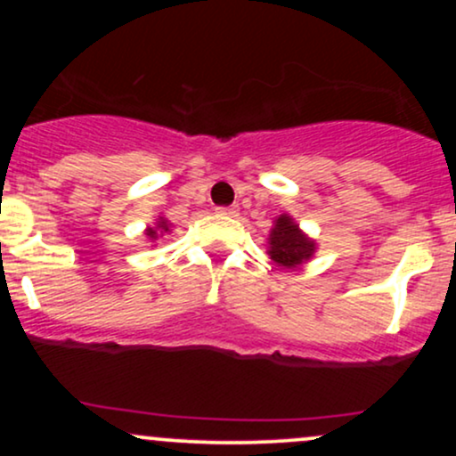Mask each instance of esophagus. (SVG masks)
<instances>
[{
  "mask_svg": "<svg viewBox=\"0 0 456 456\" xmlns=\"http://www.w3.org/2000/svg\"><path fill=\"white\" fill-rule=\"evenodd\" d=\"M218 214H223V216H238V214H240V208H238V206L218 208Z\"/></svg>",
  "mask_w": 456,
  "mask_h": 456,
  "instance_id": "34e87169",
  "label": "esophagus"
}]
</instances>
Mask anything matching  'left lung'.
I'll use <instances>...</instances> for the list:
<instances>
[{
    "label": "left lung",
    "mask_w": 456,
    "mask_h": 456,
    "mask_svg": "<svg viewBox=\"0 0 456 456\" xmlns=\"http://www.w3.org/2000/svg\"><path fill=\"white\" fill-rule=\"evenodd\" d=\"M317 253V242L300 229L289 214L274 218L268 235V255L282 270H296Z\"/></svg>",
    "instance_id": "1"
}]
</instances>
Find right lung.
Returning <instances> with one entry per match:
<instances>
[{"mask_svg": "<svg viewBox=\"0 0 456 456\" xmlns=\"http://www.w3.org/2000/svg\"><path fill=\"white\" fill-rule=\"evenodd\" d=\"M171 227H174V224L167 221L165 216H159V218H156V223L151 224V227L145 229V238H148L150 242H156V240L162 238V235L171 233Z\"/></svg>", "mask_w": 456, "mask_h": 456, "instance_id": "1", "label": "right lung"}]
</instances>
